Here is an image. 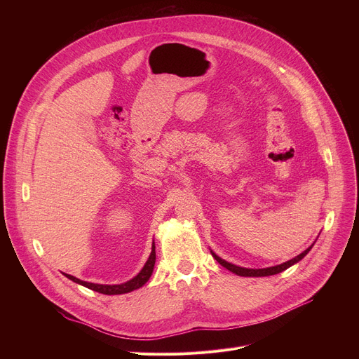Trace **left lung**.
Wrapping results in <instances>:
<instances>
[{
  "label": "left lung",
  "mask_w": 359,
  "mask_h": 359,
  "mask_svg": "<svg viewBox=\"0 0 359 359\" xmlns=\"http://www.w3.org/2000/svg\"><path fill=\"white\" fill-rule=\"evenodd\" d=\"M311 248H313V245L306 248L305 251H302L301 254H298L297 257H294V259H291V260H288V262H285V263H283V264H280V266L267 267V269H244V267H238V266H234V264H231V263H227V262L222 260V259L219 257V255H216L213 251H212V255L217 260L219 264H222L224 269L230 270L231 273H234V274H237V276H241V277H267V276L278 274V273L287 270L288 267H291L292 264L298 263L299 260H302V259L305 257L306 254H309V251H310Z\"/></svg>",
  "instance_id": "obj_1"
}]
</instances>
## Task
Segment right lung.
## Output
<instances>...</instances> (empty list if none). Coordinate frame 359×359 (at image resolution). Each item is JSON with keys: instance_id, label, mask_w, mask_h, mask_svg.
<instances>
[{"instance_id": "right-lung-1", "label": "right lung", "mask_w": 359, "mask_h": 359, "mask_svg": "<svg viewBox=\"0 0 359 359\" xmlns=\"http://www.w3.org/2000/svg\"><path fill=\"white\" fill-rule=\"evenodd\" d=\"M155 262H156V252H155V243H153L151 245V252L149 255V260L146 262L144 267L142 269V271L132 280H129L128 283H123V284H118V285H104V284H93V283H86V281H82L74 276H69V274H65L69 280H72L74 283H78L89 290H93L96 292H100V294H107V295H116V294H126V292H130L133 290H137L140 288L142 285H144L147 283V280L150 278L151 273H153V267H155Z\"/></svg>"}]
</instances>
